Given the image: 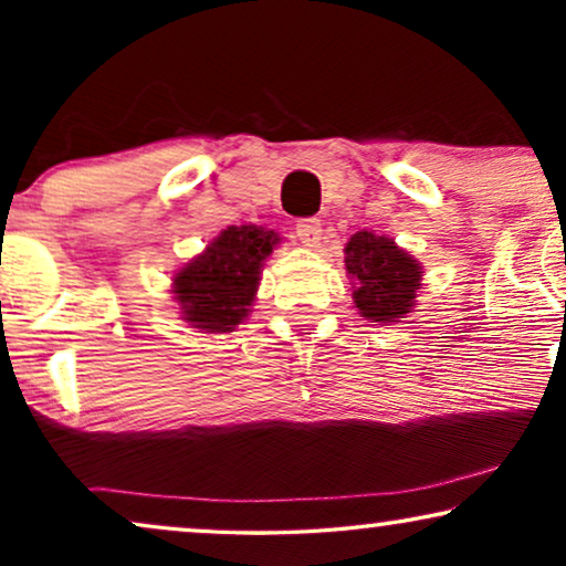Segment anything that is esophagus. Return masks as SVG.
<instances>
[{
	"instance_id": "esophagus-1",
	"label": "esophagus",
	"mask_w": 566,
	"mask_h": 566,
	"mask_svg": "<svg viewBox=\"0 0 566 566\" xmlns=\"http://www.w3.org/2000/svg\"><path fill=\"white\" fill-rule=\"evenodd\" d=\"M296 237L304 247H319V242H322L319 219H301L296 223Z\"/></svg>"
}]
</instances>
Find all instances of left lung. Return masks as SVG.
I'll return each instance as SVG.
<instances>
[{
    "label": "left lung",
    "instance_id": "1",
    "mask_svg": "<svg viewBox=\"0 0 566 566\" xmlns=\"http://www.w3.org/2000/svg\"><path fill=\"white\" fill-rule=\"evenodd\" d=\"M345 270L353 281V304L368 322L394 324L417 308L422 262L376 231H355L345 244Z\"/></svg>",
    "mask_w": 566,
    "mask_h": 566
}]
</instances>
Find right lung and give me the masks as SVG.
I'll return each instance as SVG.
<instances>
[{
    "label": "right lung",
    "instance_id": "right-lung-1",
    "mask_svg": "<svg viewBox=\"0 0 566 566\" xmlns=\"http://www.w3.org/2000/svg\"><path fill=\"white\" fill-rule=\"evenodd\" d=\"M281 244L273 229L227 227L172 275L182 319L200 332H234L252 312L265 260Z\"/></svg>",
    "mask_w": 566,
    "mask_h": 566
}]
</instances>
